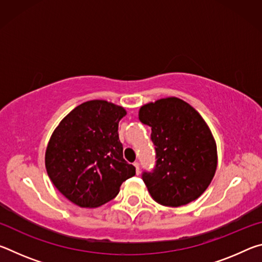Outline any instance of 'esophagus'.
I'll use <instances>...</instances> for the list:
<instances>
[{"label": "esophagus", "instance_id": "34e87169", "mask_svg": "<svg viewBox=\"0 0 262 262\" xmlns=\"http://www.w3.org/2000/svg\"><path fill=\"white\" fill-rule=\"evenodd\" d=\"M134 166L136 168V174H140V164L137 163V162H135L134 163Z\"/></svg>", "mask_w": 262, "mask_h": 262}]
</instances>
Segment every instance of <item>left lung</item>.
I'll list each match as a JSON object with an SVG mask.
<instances>
[{"label":"left lung","mask_w":262,"mask_h":262,"mask_svg":"<svg viewBox=\"0 0 262 262\" xmlns=\"http://www.w3.org/2000/svg\"><path fill=\"white\" fill-rule=\"evenodd\" d=\"M139 119L151 128L156 164L143 171L150 195L163 206L194 201L214 178L217 151L206 121L192 106L176 97L142 106Z\"/></svg>","instance_id":"1"}]
</instances>
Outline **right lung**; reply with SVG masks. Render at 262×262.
<instances>
[{"label": "right lung", "instance_id": "add662e5", "mask_svg": "<svg viewBox=\"0 0 262 262\" xmlns=\"http://www.w3.org/2000/svg\"><path fill=\"white\" fill-rule=\"evenodd\" d=\"M125 115L121 106L90 100L75 107L52 134L45 156L47 173L75 205H104L135 174V167L123 159L119 140V121Z\"/></svg>", "mask_w": 262, "mask_h": 262}]
</instances>
